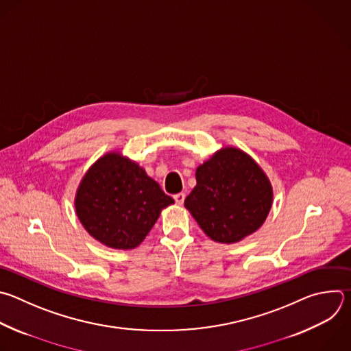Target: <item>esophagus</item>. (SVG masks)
Returning <instances> with one entry per match:
<instances>
[{"instance_id": "34e87169", "label": "esophagus", "mask_w": 351, "mask_h": 351, "mask_svg": "<svg viewBox=\"0 0 351 351\" xmlns=\"http://www.w3.org/2000/svg\"><path fill=\"white\" fill-rule=\"evenodd\" d=\"M184 197H186L184 193H178V194L173 195V198H175V201H176L178 205H182V204L184 202Z\"/></svg>"}]
</instances>
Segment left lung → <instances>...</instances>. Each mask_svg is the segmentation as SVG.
I'll list each match as a JSON object with an SVG mask.
<instances>
[{
    "instance_id": "1",
    "label": "left lung",
    "mask_w": 351,
    "mask_h": 351,
    "mask_svg": "<svg viewBox=\"0 0 351 351\" xmlns=\"http://www.w3.org/2000/svg\"><path fill=\"white\" fill-rule=\"evenodd\" d=\"M195 179L197 186L184 206L213 241L237 243L266 220L273 190L263 171L244 152L220 150L197 168Z\"/></svg>"
}]
</instances>
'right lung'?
I'll return each instance as SVG.
<instances>
[{
	"instance_id": "obj_1",
	"label": "right lung",
	"mask_w": 351,
	"mask_h": 351,
	"mask_svg": "<svg viewBox=\"0 0 351 351\" xmlns=\"http://www.w3.org/2000/svg\"><path fill=\"white\" fill-rule=\"evenodd\" d=\"M173 202L145 169L112 153L84 176L75 210L93 239L114 250H132L146 239L161 209Z\"/></svg>"
}]
</instances>
